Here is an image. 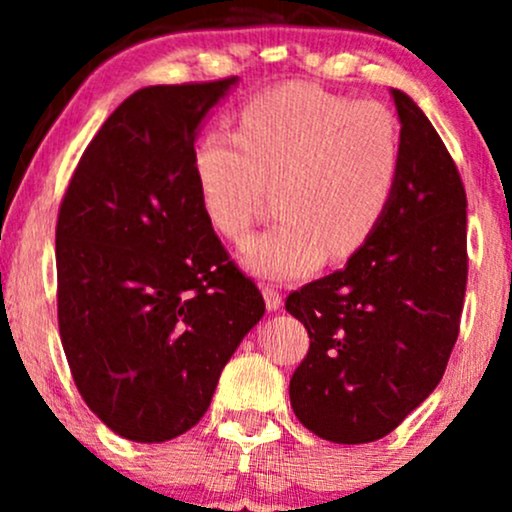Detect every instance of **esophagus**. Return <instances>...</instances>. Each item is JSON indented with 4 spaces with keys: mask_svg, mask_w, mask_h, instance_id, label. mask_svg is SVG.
I'll use <instances>...</instances> for the list:
<instances>
[{
    "mask_svg": "<svg viewBox=\"0 0 512 512\" xmlns=\"http://www.w3.org/2000/svg\"><path fill=\"white\" fill-rule=\"evenodd\" d=\"M262 296H264V303H267L269 313H274V310H279L281 305H284V298H281V293L276 291L274 286H264Z\"/></svg>",
    "mask_w": 512,
    "mask_h": 512,
    "instance_id": "esophagus-1",
    "label": "esophagus"
}]
</instances>
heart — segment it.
I'll return each instance as SVG.
<instances>
[{
	"label": "heart",
	"instance_id": "obj_1",
	"mask_svg": "<svg viewBox=\"0 0 512 512\" xmlns=\"http://www.w3.org/2000/svg\"><path fill=\"white\" fill-rule=\"evenodd\" d=\"M399 168L390 108L315 86L255 96L236 132L211 127L192 149L199 207L221 238H243L272 187L276 221L240 248L243 267L272 281L354 257L383 223Z\"/></svg>",
	"mask_w": 512,
	"mask_h": 512
}]
</instances>
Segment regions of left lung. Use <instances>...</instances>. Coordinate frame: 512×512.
<instances>
[{
    "label": "left lung",
    "instance_id": "obj_1",
    "mask_svg": "<svg viewBox=\"0 0 512 512\" xmlns=\"http://www.w3.org/2000/svg\"><path fill=\"white\" fill-rule=\"evenodd\" d=\"M402 125L395 197L344 269L305 284L286 310L310 334L293 373V414L342 445L387 436L436 390L460 332L467 195L424 110L390 88Z\"/></svg>",
    "mask_w": 512,
    "mask_h": 512
}]
</instances>
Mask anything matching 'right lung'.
Listing matches in <instances>:
<instances>
[{
    "mask_svg": "<svg viewBox=\"0 0 512 512\" xmlns=\"http://www.w3.org/2000/svg\"><path fill=\"white\" fill-rule=\"evenodd\" d=\"M236 84L132 93L86 146L62 199L64 354L88 409L134 443L190 431L264 315L262 293L204 219L192 175L202 122Z\"/></svg>",
    "mask_w": 512,
    "mask_h": 512,
    "instance_id": "add662e5",
    "label": "right lung"
}]
</instances>
